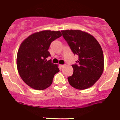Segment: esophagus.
<instances>
[{
  "instance_id": "1",
  "label": "esophagus",
  "mask_w": 120,
  "mask_h": 120,
  "mask_svg": "<svg viewBox=\"0 0 120 120\" xmlns=\"http://www.w3.org/2000/svg\"><path fill=\"white\" fill-rule=\"evenodd\" d=\"M60 68H64V67H65V65H60Z\"/></svg>"
}]
</instances>
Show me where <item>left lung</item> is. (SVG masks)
I'll use <instances>...</instances> for the list:
<instances>
[{"label": "left lung", "mask_w": 120, "mask_h": 120, "mask_svg": "<svg viewBox=\"0 0 120 120\" xmlns=\"http://www.w3.org/2000/svg\"><path fill=\"white\" fill-rule=\"evenodd\" d=\"M61 32L73 54L79 56L78 64L72 65L73 73L68 78L69 83L76 89L92 87L104 71V55L100 44L93 35L79 30Z\"/></svg>", "instance_id": "1"}]
</instances>
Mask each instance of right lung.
<instances>
[{"instance_id": "right-lung-1", "label": "right lung", "mask_w": 120, "mask_h": 120, "mask_svg": "<svg viewBox=\"0 0 120 120\" xmlns=\"http://www.w3.org/2000/svg\"><path fill=\"white\" fill-rule=\"evenodd\" d=\"M62 35L60 31L44 30L33 33L20 44L17 55V68L22 80L34 89L42 90L49 87L60 72L58 65L47 58L51 43Z\"/></svg>"}]
</instances>
